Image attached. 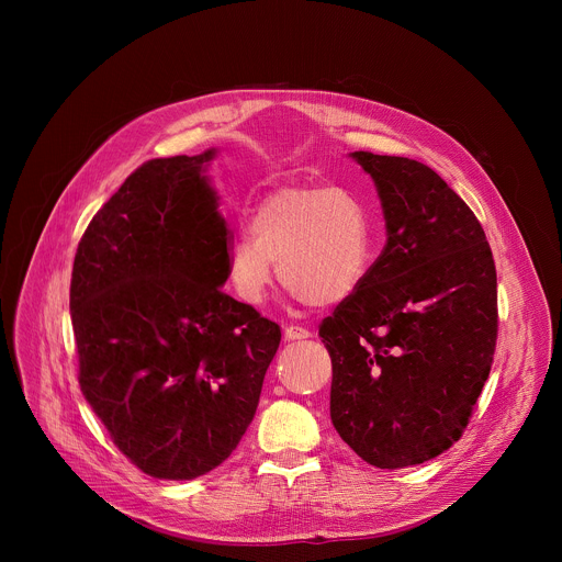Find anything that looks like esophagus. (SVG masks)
Masks as SVG:
<instances>
[{"label":"esophagus","instance_id":"esophagus-1","mask_svg":"<svg viewBox=\"0 0 562 562\" xmlns=\"http://www.w3.org/2000/svg\"><path fill=\"white\" fill-rule=\"evenodd\" d=\"M284 338H286V340H306V338H311V331L304 329V327H300V325H289V327L284 329Z\"/></svg>","mask_w":562,"mask_h":562}]
</instances>
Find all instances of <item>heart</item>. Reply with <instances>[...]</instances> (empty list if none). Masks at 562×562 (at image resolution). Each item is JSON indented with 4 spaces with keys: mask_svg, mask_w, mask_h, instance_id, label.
Segmentation results:
<instances>
[{
    "mask_svg": "<svg viewBox=\"0 0 562 562\" xmlns=\"http://www.w3.org/2000/svg\"><path fill=\"white\" fill-rule=\"evenodd\" d=\"M280 280L302 300L329 306L347 300L371 262V217L364 204L340 189L282 187L251 211L249 233L231 237L226 278L235 295L262 304Z\"/></svg>",
    "mask_w": 562,
    "mask_h": 562,
    "instance_id": "heart-1",
    "label": "heart"
}]
</instances>
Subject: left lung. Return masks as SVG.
Masks as SVG:
<instances>
[{"mask_svg":"<svg viewBox=\"0 0 562 562\" xmlns=\"http://www.w3.org/2000/svg\"><path fill=\"white\" fill-rule=\"evenodd\" d=\"M351 157L378 189L386 245L319 325L331 423L369 464L403 469L440 456L469 425L496 351V265L477 217L434 169Z\"/></svg>","mask_w":562,"mask_h":562,"instance_id":"obj_1","label":"left lung"}]
</instances>
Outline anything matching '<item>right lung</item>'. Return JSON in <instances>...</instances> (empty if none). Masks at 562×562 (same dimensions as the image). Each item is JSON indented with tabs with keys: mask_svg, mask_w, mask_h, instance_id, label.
Masks as SVG:
<instances>
[{
	"mask_svg": "<svg viewBox=\"0 0 562 562\" xmlns=\"http://www.w3.org/2000/svg\"><path fill=\"white\" fill-rule=\"evenodd\" d=\"M215 148L148 159L95 213L72 262L79 386L115 447L159 480L222 464L251 425L280 327L222 291Z\"/></svg>",
	"mask_w": 562,
	"mask_h": 562,
	"instance_id": "obj_1",
	"label": "right lung"
}]
</instances>
